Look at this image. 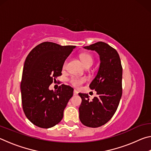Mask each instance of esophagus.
Returning a JSON list of instances; mask_svg holds the SVG:
<instances>
[{"instance_id":"obj_1","label":"esophagus","mask_w":151,"mask_h":151,"mask_svg":"<svg viewBox=\"0 0 151 151\" xmlns=\"http://www.w3.org/2000/svg\"><path fill=\"white\" fill-rule=\"evenodd\" d=\"M78 94V92L76 91V90H74V92H73V94L74 95H76V94Z\"/></svg>"}]
</instances>
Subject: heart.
<instances>
[{
    "instance_id": "obj_1",
    "label": "heart",
    "mask_w": 151,
    "mask_h": 151,
    "mask_svg": "<svg viewBox=\"0 0 151 151\" xmlns=\"http://www.w3.org/2000/svg\"><path fill=\"white\" fill-rule=\"evenodd\" d=\"M79 57H80L81 61L83 62L84 65H85L86 68L91 67V66L93 65L94 62V58L93 57V56L91 54H89V53H81V54L79 55ZM66 64H67V62L65 61L63 64V68H66ZM85 78L78 77V76H72L69 80L70 83L73 86H75V87H78V86H81L82 84L85 83Z\"/></svg>"
}]
</instances>
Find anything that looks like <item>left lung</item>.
<instances>
[{"instance_id": "1", "label": "left lung", "mask_w": 151, "mask_h": 151, "mask_svg": "<svg viewBox=\"0 0 151 151\" xmlns=\"http://www.w3.org/2000/svg\"><path fill=\"white\" fill-rule=\"evenodd\" d=\"M84 48L95 50L100 56L101 64L89 85L97 96L89 101L88 94L78 93L82 99L79 119L85 126L96 128L109 121L118 108L122 91V68L117 51L106 43L98 42Z\"/></svg>"}]
</instances>
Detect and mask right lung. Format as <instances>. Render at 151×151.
Segmentation results:
<instances>
[{
  "label": "right lung",
  "mask_w": 151,
  "mask_h": 151,
  "mask_svg": "<svg viewBox=\"0 0 151 151\" xmlns=\"http://www.w3.org/2000/svg\"><path fill=\"white\" fill-rule=\"evenodd\" d=\"M75 48L44 42L26 58L20 83L22 104L27 118L36 126L48 129L63 119L73 88L64 84L57 91L48 87L62 75L63 64Z\"/></svg>",
  "instance_id": "add662e5"
}]
</instances>
